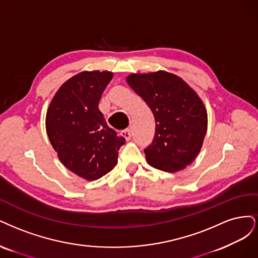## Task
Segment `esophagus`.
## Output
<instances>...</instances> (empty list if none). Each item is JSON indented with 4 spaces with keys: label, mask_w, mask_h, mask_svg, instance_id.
I'll return each instance as SVG.
<instances>
[{
    "label": "esophagus",
    "mask_w": 258,
    "mask_h": 258,
    "mask_svg": "<svg viewBox=\"0 0 258 258\" xmlns=\"http://www.w3.org/2000/svg\"><path fill=\"white\" fill-rule=\"evenodd\" d=\"M121 134H122V136L124 137V138H125V140H131V138H132V131L130 130V128H127V130H124V131H122V133H121Z\"/></svg>",
    "instance_id": "1"
}]
</instances>
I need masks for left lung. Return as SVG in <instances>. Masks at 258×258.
Segmentation results:
<instances>
[{
	"label": "left lung",
	"instance_id": "obj_1",
	"mask_svg": "<svg viewBox=\"0 0 258 258\" xmlns=\"http://www.w3.org/2000/svg\"><path fill=\"white\" fill-rule=\"evenodd\" d=\"M126 82L155 119L153 141L145 149L148 164L167 172L184 169L196 159L207 133L202 98L181 77L165 71L131 74Z\"/></svg>",
	"mask_w": 258,
	"mask_h": 258
}]
</instances>
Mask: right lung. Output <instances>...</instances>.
<instances>
[{
  "label": "right lung",
  "instance_id": "1",
  "mask_svg": "<svg viewBox=\"0 0 258 258\" xmlns=\"http://www.w3.org/2000/svg\"><path fill=\"white\" fill-rule=\"evenodd\" d=\"M113 73L81 72L56 91L46 114V131L66 168L88 181L97 180L118 163L123 137L107 125L98 102Z\"/></svg>",
  "mask_w": 258,
  "mask_h": 258
}]
</instances>
